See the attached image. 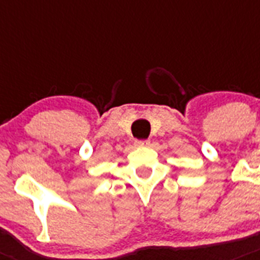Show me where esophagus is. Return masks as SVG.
<instances>
[{"instance_id":"esophagus-1","label":"esophagus","mask_w":260,"mask_h":260,"mask_svg":"<svg viewBox=\"0 0 260 260\" xmlns=\"http://www.w3.org/2000/svg\"><path fill=\"white\" fill-rule=\"evenodd\" d=\"M136 145L137 147H148L149 141L148 140H139V141H136Z\"/></svg>"}]
</instances>
